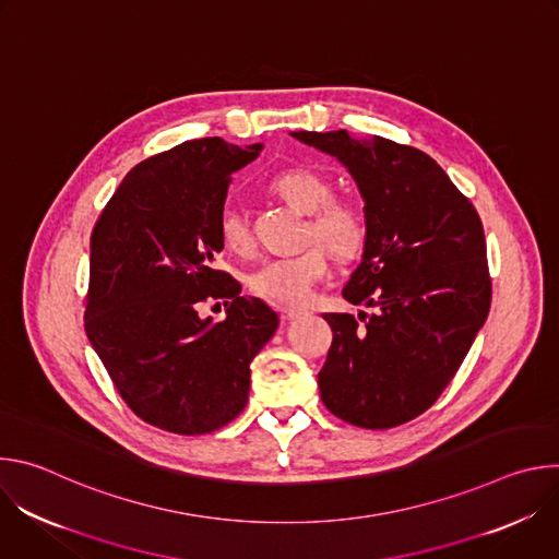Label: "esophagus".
<instances>
[{"label": "esophagus", "instance_id": "obj_1", "mask_svg": "<svg viewBox=\"0 0 559 559\" xmlns=\"http://www.w3.org/2000/svg\"><path fill=\"white\" fill-rule=\"evenodd\" d=\"M300 316H302L300 309H292V307L281 309V318H283V321H296V318H300Z\"/></svg>", "mask_w": 559, "mask_h": 559}]
</instances>
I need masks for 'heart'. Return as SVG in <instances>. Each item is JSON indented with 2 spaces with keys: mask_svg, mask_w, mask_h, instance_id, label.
Masks as SVG:
<instances>
[{
  "mask_svg": "<svg viewBox=\"0 0 559 559\" xmlns=\"http://www.w3.org/2000/svg\"><path fill=\"white\" fill-rule=\"evenodd\" d=\"M270 190L278 194L289 207L309 216V236H316L338 257H354L360 252L367 223L362 212L347 201H336L332 183L313 170L292 168L270 181ZM218 236L227 250L246 254L252 248V234L243 212L236 205H225L218 212ZM330 272V257L321 243L307 250L270 259L250 276V289L276 305H302L313 287Z\"/></svg>",
  "mask_w": 559,
  "mask_h": 559,
  "instance_id": "heart-1",
  "label": "heart"
}]
</instances>
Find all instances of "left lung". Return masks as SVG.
I'll return each mask as SVG.
<instances>
[{"instance_id": "8db88e82", "label": "left lung", "mask_w": 559, "mask_h": 559, "mask_svg": "<svg viewBox=\"0 0 559 559\" xmlns=\"http://www.w3.org/2000/svg\"><path fill=\"white\" fill-rule=\"evenodd\" d=\"M347 168L365 201L362 259L343 296L373 311L325 313L334 341L318 373L325 407L362 429L427 412L491 307L485 229L433 158L347 130L289 132Z\"/></svg>"}]
</instances>
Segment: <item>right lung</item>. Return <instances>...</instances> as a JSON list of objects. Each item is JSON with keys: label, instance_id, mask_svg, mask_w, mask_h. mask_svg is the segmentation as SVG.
I'll return each mask as SVG.
<instances>
[{"label": "right lung", "instance_id": "right-lung-1", "mask_svg": "<svg viewBox=\"0 0 559 559\" xmlns=\"http://www.w3.org/2000/svg\"><path fill=\"white\" fill-rule=\"evenodd\" d=\"M261 150L205 136L154 154L93 229L86 334L128 407L158 429L201 436L234 420L278 328L267 302L214 270L229 177ZM207 297L233 300L221 324L198 313Z\"/></svg>", "mask_w": 559, "mask_h": 559}]
</instances>
